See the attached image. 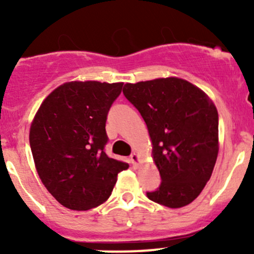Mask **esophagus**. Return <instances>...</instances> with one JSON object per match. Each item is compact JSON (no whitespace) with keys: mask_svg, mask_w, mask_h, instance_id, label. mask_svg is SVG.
<instances>
[{"mask_svg":"<svg viewBox=\"0 0 254 254\" xmlns=\"http://www.w3.org/2000/svg\"><path fill=\"white\" fill-rule=\"evenodd\" d=\"M130 163H131L132 166H136L137 163H139V156H137L136 153H131V155H130Z\"/></svg>","mask_w":254,"mask_h":254,"instance_id":"1","label":"esophagus"}]
</instances>
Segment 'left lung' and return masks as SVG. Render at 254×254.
<instances>
[{
    "instance_id": "1",
    "label": "left lung",
    "mask_w": 254,
    "mask_h": 254,
    "mask_svg": "<svg viewBox=\"0 0 254 254\" xmlns=\"http://www.w3.org/2000/svg\"><path fill=\"white\" fill-rule=\"evenodd\" d=\"M125 98L141 114L161 176L150 200L168 207L190 204L211 177L219 152V114L211 99L186 79L127 83Z\"/></svg>"
}]
</instances>
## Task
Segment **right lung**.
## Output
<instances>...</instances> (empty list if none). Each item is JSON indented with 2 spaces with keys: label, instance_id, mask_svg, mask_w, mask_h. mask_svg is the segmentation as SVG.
I'll list each match as a JSON object with an SVG mask.
<instances>
[{
  "label": "right lung",
  "instance_id": "add662e5",
  "mask_svg": "<svg viewBox=\"0 0 254 254\" xmlns=\"http://www.w3.org/2000/svg\"><path fill=\"white\" fill-rule=\"evenodd\" d=\"M123 83L68 82L51 92L32 123L29 142L38 175L65 207L88 210L111 196L127 162L106 153L109 109Z\"/></svg>",
  "mask_w": 254,
  "mask_h": 254
}]
</instances>
